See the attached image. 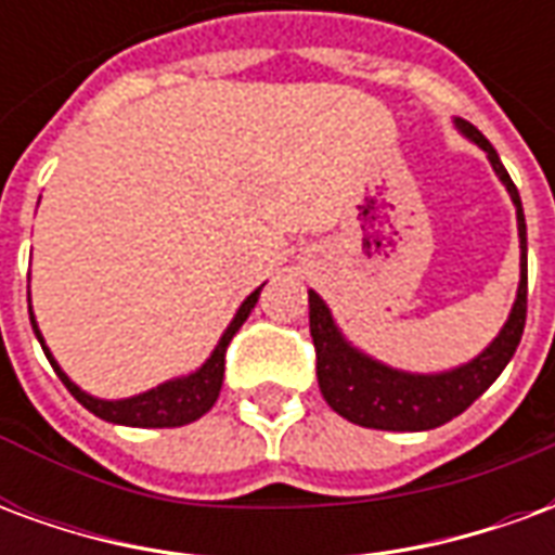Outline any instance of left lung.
I'll return each instance as SVG.
<instances>
[{"label":"left lung","mask_w":555,"mask_h":555,"mask_svg":"<svg viewBox=\"0 0 555 555\" xmlns=\"http://www.w3.org/2000/svg\"><path fill=\"white\" fill-rule=\"evenodd\" d=\"M454 127L469 142H476L488 154L490 166L500 175L505 190L517 207V234H520V285L508 321L500 336L478 353L476 360L440 374H410L389 369L384 362L365 357L362 350L341 336L326 302L309 291V330H312L314 353H318V386L326 404L353 425L377 430H430L440 428L454 416H461L502 369L508 365L514 350L520 345L526 324V219L520 193L502 166L500 154L488 139L478 133L469 121L454 118Z\"/></svg>","instance_id":"left-lung-1"}]
</instances>
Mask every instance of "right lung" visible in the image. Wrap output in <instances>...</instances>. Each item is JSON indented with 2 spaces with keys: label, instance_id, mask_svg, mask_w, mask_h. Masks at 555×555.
Listing matches in <instances>:
<instances>
[{
  "label": "right lung",
  "instance_id": "obj_1",
  "mask_svg": "<svg viewBox=\"0 0 555 555\" xmlns=\"http://www.w3.org/2000/svg\"><path fill=\"white\" fill-rule=\"evenodd\" d=\"M258 294H261V288L253 291V294L241 302L237 314L231 318L229 330L222 333L219 345L214 348V353L207 357L202 369H195L193 374H183V377H175V380H166V384H159L157 389L142 392V396L121 398V401H103V398H94L89 396V392H82V389L59 369V362L53 360L50 348L43 345V336L41 330H38V324H35L31 306L29 318L31 330H35L38 341H41V348L43 353H47L50 365H53L55 374H59V380L67 386V392L77 398L82 408L91 410L94 416L106 418V422L130 425V428H181V425H190L195 418H202L207 410L217 404L219 389H222V374H225V350H229V341L234 338V333L241 330L243 321H246L249 312L255 309Z\"/></svg>",
  "mask_w": 555,
  "mask_h": 555
}]
</instances>
